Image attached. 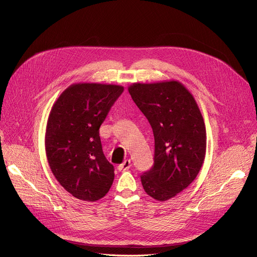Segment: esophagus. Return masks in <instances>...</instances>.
I'll return each mask as SVG.
<instances>
[{
	"instance_id": "1",
	"label": "esophagus",
	"mask_w": 257,
	"mask_h": 257,
	"mask_svg": "<svg viewBox=\"0 0 257 257\" xmlns=\"http://www.w3.org/2000/svg\"><path fill=\"white\" fill-rule=\"evenodd\" d=\"M130 167H131V160H130V159H126L123 164L118 166L117 169H118V171H120V172H124V171L129 170Z\"/></svg>"
}]
</instances>
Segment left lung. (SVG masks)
Returning a JSON list of instances; mask_svg holds the SVG:
<instances>
[{"instance_id": "8db88e82", "label": "left lung", "mask_w": 257, "mask_h": 257, "mask_svg": "<svg viewBox=\"0 0 257 257\" xmlns=\"http://www.w3.org/2000/svg\"><path fill=\"white\" fill-rule=\"evenodd\" d=\"M131 98L152 127L154 165L142 176L145 192L167 201L190 185L204 163L206 129L198 104L179 81L133 83Z\"/></svg>"}]
</instances>
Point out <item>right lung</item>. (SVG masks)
<instances>
[{"label": "right lung", "instance_id": "right-lung-1", "mask_svg": "<svg viewBox=\"0 0 257 257\" xmlns=\"http://www.w3.org/2000/svg\"><path fill=\"white\" fill-rule=\"evenodd\" d=\"M123 90L114 84L75 83L50 111L48 163L60 185L79 200L97 201L112 185L114 169L103 153L99 129Z\"/></svg>", "mask_w": 257, "mask_h": 257}]
</instances>
